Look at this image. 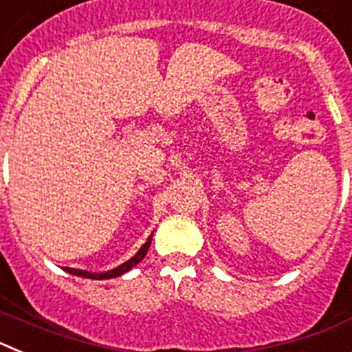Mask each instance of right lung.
<instances>
[{"label":"right lung","instance_id":"1","mask_svg":"<svg viewBox=\"0 0 352 352\" xmlns=\"http://www.w3.org/2000/svg\"><path fill=\"white\" fill-rule=\"evenodd\" d=\"M151 238H153V234H151L148 239H146V243L142 245L141 248H139L135 256L130 257V259L125 261V263H123V264H120L118 268L109 270V272L91 273V272H86V270H76V268H63V270L67 273H70V275L82 276V278H93V280H107V278H116V276H121V275H123V273H126V272H129V270H132L133 266H135V264H139L142 259H144V256H146V254H148L149 245H151Z\"/></svg>","mask_w":352,"mask_h":352}]
</instances>
